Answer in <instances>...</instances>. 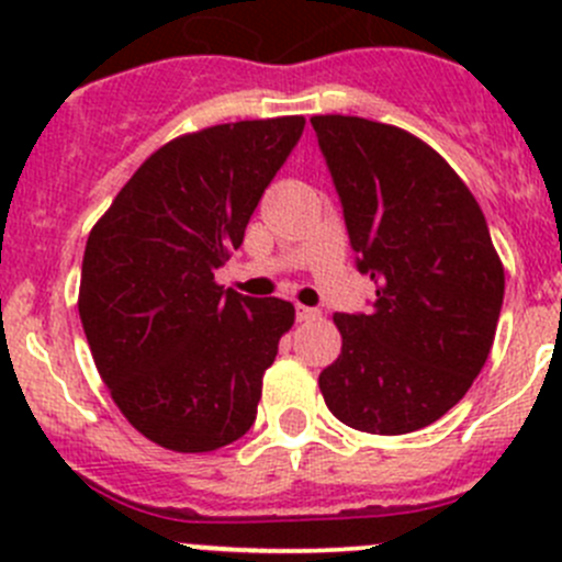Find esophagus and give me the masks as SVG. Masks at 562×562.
Here are the masks:
<instances>
[{"label": "esophagus", "mask_w": 562, "mask_h": 562, "mask_svg": "<svg viewBox=\"0 0 562 562\" xmlns=\"http://www.w3.org/2000/svg\"><path fill=\"white\" fill-rule=\"evenodd\" d=\"M321 310H317V307H302V304H299V307H296V317H299V321H302V323H310V321H321Z\"/></svg>", "instance_id": "obj_1"}]
</instances>
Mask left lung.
<instances>
[{
    "instance_id": "obj_1",
    "label": "left lung",
    "mask_w": 562,
    "mask_h": 562,
    "mask_svg": "<svg viewBox=\"0 0 562 562\" xmlns=\"http://www.w3.org/2000/svg\"><path fill=\"white\" fill-rule=\"evenodd\" d=\"M370 313H337L342 353L321 372L328 411L372 435L438 422L479 378L506 277L481 206L424 140L359 116H313Z\"/></svg>"
}]
</instances>
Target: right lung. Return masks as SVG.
<instances>
[{
	"label": "right lung",
	"mask_w": 562,
	"mask_h": 562,
	"mask_svg": "<svg viewBox=\"0 0 562 562\" xmlns=\"http://www.w3.org/2000/svg\"><path fill=\"white\" fill-rule=\"evenodd\" d=\"M304 133V116L217 124L157 149L83 252V334L130 424L184 454L252 427L293 304L225 291L214 271Z\"/></svg>",
	"instance_id": "right-lung-1"
}]
</instances>
